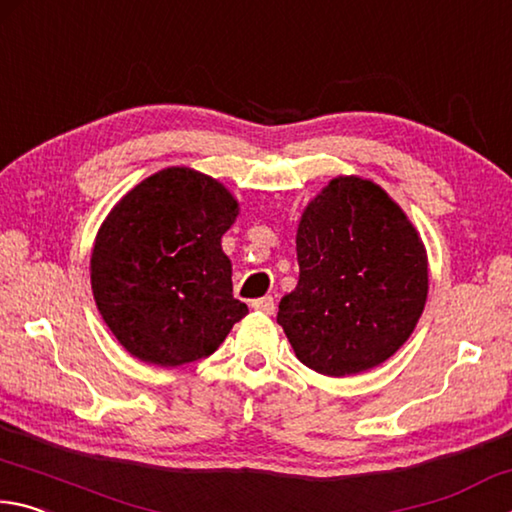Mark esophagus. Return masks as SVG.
I'll return each instance as SVG.
<instances>
[{
    "label": "esophagus",
    "instance_id": "1",
    "mask_svg": "<svg viewBox=\"0 0 512 512\" xmlns=\"http://www.w3.org/2000/svg\"><path fill=\"white\" fill-rule=\"evenodd\" d=\"M251 308L258 310V312H263V315H274L276 303H274V297H263V299L251 301Z\"/></svg>",
    "mask_w": 512,
    "mask_h": 512
}]
</instances>
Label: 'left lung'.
<instances>
[{"label": "left lung", "instance_id": "left-lung-1", "mask_svg": "<svg viewBox=\"0 0 512 512\" xmlns=\"http://www.w3.org/2000/svg\"><path fill=\"white\" fill-rule=\"evenodd\" d=\"M297 261L299 283L276 321L308 369L369 371L414 333L429 288L425 247L378 184L333 179L301 215Z\"/></svg>", "mask_w": 512, "mask_h": 512}]
</instances>
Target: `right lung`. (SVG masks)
I'll return each mask as SVG.
<instances>
[{
  "label": "right lung",
  "instance_id": "right-lung-1",
  "mask_svg": "<svg viewBox=\"0 0 512 512\" xmlns=\"http://www.w3.org/2000/svg\"><path fill=\"white\" fill-rule=\"evenodd\" d=\"M236 215L227 188L191 168L150 175L107 215L92 251V290L130 355L157 366L197 362L247 315L220 245Z\"/></svg>",
  "mask_w": 512,
  "mask_h": 512
}]
</instances>
